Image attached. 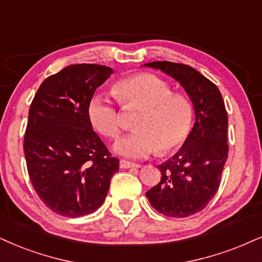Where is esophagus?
<instances>
[{
	"label": "esophagus",
	"instance_id": "esophagus-1",
	"mask_svg": "<svg viewBox=\"0 0 262 262\" xmlns=\"http://www.w3.org/2000/svg\"><path fill=\"white\" fill-rule=\"evenodd\" d=\"M119 166H120V169H130V167H140V165H138V164L131 163V161H127V160H120V163H119Z\"/></svg>",
	"mask_w": 262,
	"mask_h": 262
}]
</instances>
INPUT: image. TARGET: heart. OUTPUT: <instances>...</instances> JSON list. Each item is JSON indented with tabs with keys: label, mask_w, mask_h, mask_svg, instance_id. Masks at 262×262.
I'll return each instance as SVG.
<instances>
[{
	"label": "heart",
	"mask_w": 262,
	"mask_h": 262,
	"mask_svg": "<svg viewBox=\"0 0 262 262\" xmlns=\"http://www.w3.org/2000/svg\"><path fill=\"white\" fill-rule=\"evenodd\" d=\"M114 92L122 104L144 106L137 118V131L122 137L114 150L126 158H144L156 153L173 151L185 143L193 124L192 103L182 93L172 92L165 80L149 73L124 77L114 85ZM90 122L106 138H116L121 120L111 97L93 96L87 109Z\"/></svg>",
	"instance_id": "b5f03b06"
}]
</instances>
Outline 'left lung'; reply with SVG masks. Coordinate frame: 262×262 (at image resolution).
Listing matches in <instances>:
<instances>
[{
  "mask_svg": "<svg viewBox=\"0 0 262 262\" xmlns=\"http://www.w3.org/2000/svg\"><path fill=\"white\" fill-rule=\"evenodd\" d=\"M180 82L193 103L195 122L181 149L159 165L161 180L146 193L157 211L187 217L202 211L216 194L228 156V118L220 90L198 70L185 64L151 62Z\"/></svg>",
  "mask_w": 262,
  "mask_h": 262,
  "instance_id": "1",
  "label": "left lung"
}]
</instances>
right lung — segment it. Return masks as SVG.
Listing matches in <instances>:
<instances>
[{
	"label": "right lung",
	"instance_id": "1",
	"mask_svg": "<svg viewBox=\"0 0 262 262\" xmlns=\"http://www.w3.org/2000/svg\"><path fill=\"white\" fill-rule=\"evenodd\" d=\"M112 74L109 67L74 64L48 76L32 99L24 136L28 172L35 192L58 215L96 211L119 171V159L87 115L95 91Z\"/></svg>",
	"mask_w": 262,
	"mask_h": 262
}]
</instances>
